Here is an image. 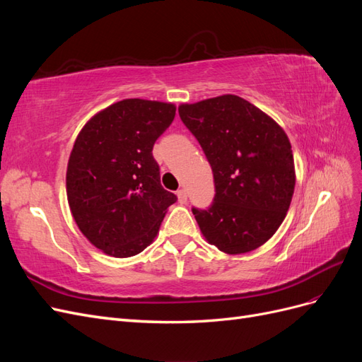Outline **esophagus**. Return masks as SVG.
Masks as SVG:
<instances>
[{
    "label": "esophagus",
    "instance_id": "esophagus-1",
    "mask_svg": "<svg viewBox=\"0 0 362 362\" xmlns=\"http://www.w3.org/2000/svg\"><path fill=\"white\" fill-rule=\"evenodd\" d=\"M177 196H178V202H180V204H185V202H187V193H185L184 189H180V190L177 192Z\"/></svg>",
    "mask_w": 362,
    "mask_h": 362
}]
</instances>
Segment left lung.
<instances>
[{"mask_svg": "<svg viewBox=\"0 0 362 362\" xmlns=\"http://www.w3.org/2000/svg\"><path fill=\"white\" fill-rule=\"evenodd\" d=\"M178 113L214 177L213 204L192 208L206 242L229 255L264 245L286 218L294 192L286 131L237 95L181 104Z\"/></svg>", "mask_w": 362, "mask_h": 362, "instance_id": "1", "label": "left lung"}]
</instances>
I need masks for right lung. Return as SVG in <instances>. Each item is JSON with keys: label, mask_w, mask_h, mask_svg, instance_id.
<instances>
[{"label": "right lung", "mask_w": 362, "mask_h": 362, "mask_svg": "<svg viewBox=\"0 0 362 362\" xmlns=\"http://www.w3.org/2000/svg\"><path fill=\"white\" fill-rule=\"evenodd\" d=\"M175 112L169 103L124 100L96 113L75 140L66 172L69 208L84 237L107 255L140 254L177 202L161 187L152 157Z\"/></svg>", "instance_id": "obj_1"}]
</instances>
